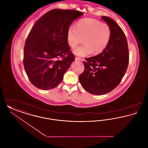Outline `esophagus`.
<instances>
[{"label": "esophagus", "mask_w": 148, "mask_h": 148, "mask_svg": "<svg viewBox=\"0 0 148 148\" xmlns=\"http://www.w3.org/2000/svg\"><path fill=\"white\" fill-rule=\"evenodd\" d=\"M75 60H79V61L82 60V59H81V58H79V57H75Z\"/></svg>", "instance_id": "obj_1"}]
</instances>
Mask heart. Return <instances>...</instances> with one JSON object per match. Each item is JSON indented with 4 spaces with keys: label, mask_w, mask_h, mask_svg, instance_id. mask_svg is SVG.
Masks as SVG:
<instances>
[{
    "label": "heart",
    "mask_w": 148,
    "mask_h": 148,
    "mask_svg": "<svg viewBox=\"0 0 148 148\" xmlns=\"http://www.w3.org/2000/svg\"><path fill=\"white\" fill-rule=\"evenodd\" d=\"M112 31L109 25L97 19L88 18L80 20L77 27L71 25L67 32L66 38L69 45L74 47L83 38V45L74 48L73 54L85 56L92 53L97 54L105 49L109 44Z\"/></svg>",
    "instance_id": "obj_1"
}]
</instances>
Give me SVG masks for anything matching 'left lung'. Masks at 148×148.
I'll return each mask as SVG.
<instances>
[{"label": "left lung", "mask_w": 148, "mask_h": 148, "mask_svg": "<svg viewBox=\"0 0 148 148\" xmlns=\"http://www.w3.org/2000/svg\"><path fill=\"white\" fill-rule=\"evenodd\" d=\"M112 31L110 40L100 54L86 58L84 71L79 77L83 88L94 95L112 92L124 76L129 64L126 36L118 24L111 18L103 16Z\"/></svg>", "instance_id": "8db88e82"}]
</instances>
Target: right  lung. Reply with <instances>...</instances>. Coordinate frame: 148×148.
I'll return each instance as SVG.
<instances>
[{"label":"right lung","instance_id":"obj_1","mask_svg":"<svg viewBox=\"0 0 148 148\" xmlns=\"http://www.w3.org/2000/svg\"><path fill=\"white\" fill-rule=\"evenodd\" d=\"M83 14L75 10L53 9L32 27L25 43L23 64L35 87L49 90L63 81L65 73L75 60L67 41L68 29ZM60 57L62 60H58Z\"/></svg>","mask_w":148,"mask_h":148}]
</instances>
